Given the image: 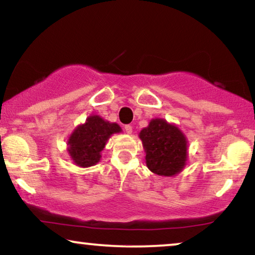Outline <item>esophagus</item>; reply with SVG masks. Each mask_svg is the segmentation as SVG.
Here are the masks:
<instances>
[{"label": "esophagus", "instance_id": "1", "mask_svg": "<svg viewBox=\"0 0 255 255\" xmlns=\"http://www.w3.org/2000/svg\"><path fill=\"white\" fill-rule=\"evenodd\" d=\"M125 131L127 134H131V133H133V127H131L130 125H126L125 126Z\"/></svg>", "mask_w": 255, "mask_h": 255}]
</instances>
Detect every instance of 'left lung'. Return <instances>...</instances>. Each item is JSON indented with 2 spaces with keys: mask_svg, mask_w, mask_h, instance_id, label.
<instances>
[{
  "mask_svg": "<svg viewBox=\"0 0 255 255\" xmlns=\"http://www.w3.org/2000/svg\"><path fill=\"white\" fill-rule=\"evenodd\" d=\"M149 170L162 177L179 174L188 161V138L175 124L152 119L138 134Z\"/></svg>",
  "mask_w": 255,
  "mask_h": 255,
  "instance_id": "left-lung-1",
  "label": "left lung"
}]
</instances>
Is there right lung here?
<instances>
[{
	"instance_id": "right-lung-1",
	"label": "right lung",
	"mask_w": 255,
	"mask_h": 255,
	"mask_svg": "<svg viewBox=\"0 0 255 255\" xmlns=\"http://www.w3.org/2000/svg\"><path fill=\"white\" fill-rule=\"evenodd\" d=\"M121 131V127L115 122L104 120L100 115H90L85 124L77 126L71 133L67 152L78 167H92L100 161L101 151L112 135Z\"/></svg>"
}]
</instances>
